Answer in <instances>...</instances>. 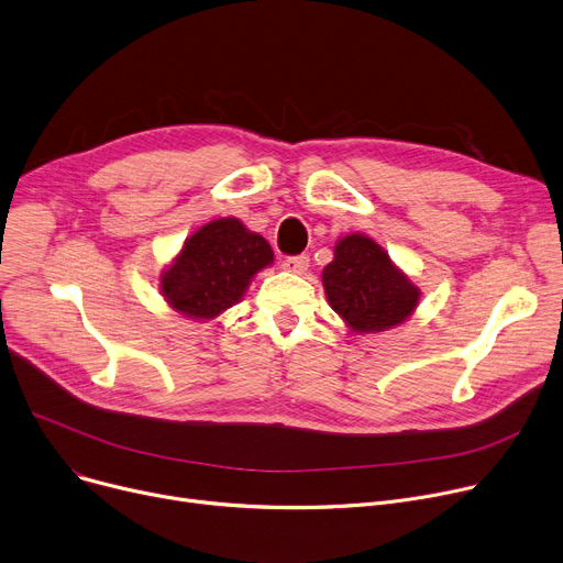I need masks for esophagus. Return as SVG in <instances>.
I'll return each mask as SVG.
<instances>
[{"label":"esophagus","mask_w":563,"mask_h":563,"mask_svg":"<svg viewBox=\"0 0 563 563\" xmlns=\"http://www.w3.org/2000/svg\"><path fill=\"white\" fill-rule=\"evenodd\" d=\"M284 271H288V273H292V275H305L307 271H309V256H288V258H284Z\"/></svg>","instance_id":"1"}]
</instances>
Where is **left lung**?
<instances>
[{
    "label": "left lung",
    "instance_id": "1",
    "mask_svg": "<svg viewBox=\"0 0 563 563\" xmlns=\"http://www.w3.org/2000/svg\"><path fill=\"white\" fill-rule=\"evenodd\" d=\"M322 286L327 302L354 334L400 327L420 302V288L366 234H347L336 241L334 258L322 271Z\"/></svg>",
    "mask_w": 563,
    "mask_h": 563
}]
</instances>
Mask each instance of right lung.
I'll list each match as a JSON object with an SVG mask.
<instances>
[{
	"instance_id": "add662e5",
	"label": "right lung",
	"mask_w": 563,
	"mask_h": 563,
	"mask_svg": "<svg viewBox=\"0 0 563 563\" xmlns=\"http://www.w3.org/2000/svg\"><path fill=\"white\" fill-rule=\"evenodd\" d=\"M268 241L239 218L197 227L158 275L163 300L190 320H213L243 300L256 273L273 266Z\"/></svg>"
}]
</instances>
